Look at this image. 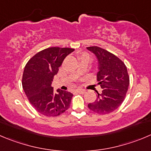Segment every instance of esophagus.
Listing matches in <instances>:
<instances>
[{
  "label": "esophagus",
  "instance_id": "esophagus-1",
  "mask_svg": "<svg viewBox=\"0 0 151 151\" xmlns=\"http://www.w3.org/2000/svg\"><path fill=\"white\" fill-rule=\"evenodd\" d=\"M76 92L78 93H81V94H84L86 90H84V89H78V90H76Z\"/></svg>",
  "mask_w": 151,
  "mask_h": 151
}]
</instances>
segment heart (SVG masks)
<instances>
[{"label": "heart", "instance_id": "b5f03b06", "mask_svg": "<svg viewBox=\"0 0 151 151\" xmlns=\"http://www.w3.org/2000/svg\"><path fill=\"white\" fill-rule=\"evenodd\" d=\"M79 58L81 60H82V59H87V60H89V61H90V55H89V54L87 52H81V54H80Z\"/></svg>", "mask_w": 151, "mask_h": 151}]
</instances>
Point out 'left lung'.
<instances>
[{
  "instance_id": "obj_1",
  "label": "left lung",
  "mask_w": 151,
  "mask_h": 151,
  "mask_svg": "<svg viewBox=\"0 0 151 151\" xmlns=\"http://www.w3.org/2000/svg\"><path fill=\"white\" fill-rule=\"evenodd\" d=\"M98 58L97 81L102 91L97 93L96 101L88 107L99 114H108L116 110L123 102L128 90L130 78L124 63L113 53L101 47H87Z\"/></svg>"
}]
</instances>
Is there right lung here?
<instances>
[{
  "mask_svg": "<svg viewBox=\"0 0 151 151\" xmlns=\"http://www.w3.org/2000/svg\"><path fill=\"white\" fill-rule=\"evenodd\" d=\"M72 48L49 47L32 57L24 67L22 86L30 104L41 114L57 116L70 107L73 95L52 87L54 76Z\"/></svg>",
  "mask_w": 151,
  "mask_h": 151,
  "instance_id": "add662e5",
  "label": "right lung"
}]
</instances>
